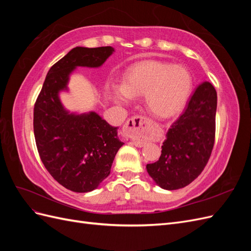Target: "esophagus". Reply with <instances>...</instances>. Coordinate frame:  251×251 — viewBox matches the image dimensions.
Instances as JSON below:
<instances>
[{"label":"esophagus","mask_w":251,"mask_h":251,"mask_svg":"<svg viewBox=\"0 0 251 251\" xmlns=\"http://www.w3.org/2000/svg\"><path fill=\"white\" fill-rule=\"evenodd\" d=\"M144 124H146V118H144V117L138 116V115L133 116L128 120H126L125 131L127 135H131V136L135 135V134H138L141 128L143 127ZM133 143L138 148H141V147L144 146V142L140 141V140L133 139Z\"/></svg>","instance_id":"1"}]
</instances>
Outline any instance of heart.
Returning <instances> with one entry per match:
<instances>
[{
    "mask_svg": "<svg viewBox=\"0 0 251 251\" xmlns=\"http://www.w3.org/2000/svg\"><path fill=\"white\" fill-rule=\"evenodd\" d=\"M192 90L193 76L186 67L147 60L128 68L121 88H113V98L126 103L128 97L144 96V104L151 115L168 119L183 110Z\"/></svg>",
    "mask_w": 251,
    "mask_h": 251,
    "instance_id": "1",
    "label": "heart"
}]
</instances>
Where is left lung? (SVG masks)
Returning a JSON list of instances; mask_svg holds the SVG:
<instances>
[{"mask_svg":"<svg viewBox=\"0 0 251 251\" xmlns=\"http://www.w3.org/2000/svg\"><path fill=\"white\" fill-rule=\"evenodd\" d=\"M216 112V89L204 81L166 133L159 160L147 164L157 185L168 191L179 189L202 173L215 144Z\"/></svg>","mask_w":251,"mask_h":251,"instance_id":"1","label":"left lung"}]
</instances>
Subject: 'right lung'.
<instances>
[{
	"instance_id": "right-lung-1",
	"label": "right lung",
	"mask_w": 251,
	"mask_h": 251,
	"mask_svg": "<svg viewBox=\"0 0 251 251\" xmlns=\"http://www.w3.org/2000/svg\"><path fill=\"white\" fill-rule=\"evenodd\" d=\"M114 48L76 47L53 65L34 104L33 130L41 160L59 184L88 193L107 178L124 142L117 128L97 113L74 114L59 100L76 67H100Z\"/></svg>"
}]
</instances>
